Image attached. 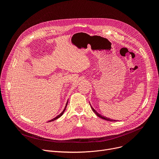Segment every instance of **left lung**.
<instances>
[{
  "label": "left lung",
  "instance_id": "left-lung-1",
  "mask_svg": "<svg viewBox=\"0 0 159 159\" xmlns=\"http://www.w3.org/2000/svg\"><path fill=\"white\" fill-rule=\"evenodd\" d=\"M89 104H90V106H91V109H92V110H93V111L98 116V117H100V118H101V119H104V120H107V121H118V120H113V119H109V118H107V117H106V116H102V115H101V114H99L95 109L94 108L91 106V104L89 103Z\"/></svg>",
  "mask_w": 159,
  "mask_h": 159
}]
</instances>
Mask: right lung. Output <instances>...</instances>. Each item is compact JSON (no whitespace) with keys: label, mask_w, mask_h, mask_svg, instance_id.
<instances>
[{"label":"right lung","mask_w":159,"mask_h":159,"mask_svg":"<svg viewBox=\"0 0 159 159\" xmlns=\"http://www.w3.org/2000/svg\"><path fill=\"white\" fill-rule=\"evenodd\" d=\"M68 101H67V102H66V106H65V107H64V110L59 114V115H58L57 116H55V118H53V119H52V120H50L49 122H52V121H53V120H56V119H58L59 117H61V116L63 115V113H64V111H65V110H66V107H67V105H68Z\"/></svg>","instance_id":"add662e5"}]
</instances>
